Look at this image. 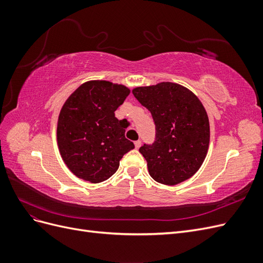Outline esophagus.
Wrapping results in <instances>:
<instances>
[{"label": "esophagus", "mask_w": 263, "mask_h": 263, "mask_svg": "<svg viewBox=\"0 0 263 263\" xmlns=\"http://www.w3.org/2000/svg\"><path fill=\"white\" fill-rule=\"evenodd\" d=\"M140 146H141V141H140V140L135 141V147H136V148L138 149V148H140Z\"/></svg>", "instance_id": "obj_1"}]
</instances>
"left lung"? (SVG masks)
Returning a JSON list of instances; mask_svg holds the SVG:
<instances>
[{"label": "left lung", "instance_id": "8db88e82", "mask_svg": "<svg viewBox=\"0 0 263 263\" xmlns=\"http://www.w3.org/2000/svg\"><path fill=\"white\" fill-rule=\"evenodd\" d=\"M150 110L156 125L153 145L140 147L150 177L165 185H176L201 168L210 145L208 113L196 95L185 86L161 82L133 90Z\"/></svg>", "mask_w": 263, "mask_h": 263}]
</instances>
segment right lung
Segmentation results:
<instances>
[{
  "mask_svg": "<svg viewBox=\"0 0 263 263\" xmlns=\"http://www.w3.org/2000/svg\"><path fill=\"white\" fill-rule=\"evenodd\" d=\"M129 93L123 84L92 80L79 86L63 104L58 148L63 162L79 179L91 183L107 180L123 156L135 148L114 113Z\"/></svg>",
  "mask_w": 263,
  "mask_h": 263,
  "instance_id": "right-lung-1",
  "label": "right lung"
}]
</instances>
